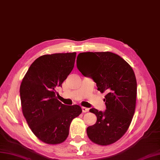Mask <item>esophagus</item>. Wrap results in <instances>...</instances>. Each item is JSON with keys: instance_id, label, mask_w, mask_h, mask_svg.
Wrapping results in <instances>:
<instances>
[{"instance_id": "1", "label": "esophagus", "mask_w": 160, "mask_h": 160, "mask_svg": "<svg viewBox=\"0 0 160 160\" xmlns=\"http://www.w3.org/2000/svg\"><path fill=\"white\" fill-rule=\"evenodd\" d=\"M82 112H88V111H89V108L82 107Z\"/></svg>"}]
</instances>
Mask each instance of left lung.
<instances>
[{
    "instance_id": "8db88e82",
    "label": "left lung",
    "mask_w": 160,
    "mask_h": 160,
    "mask_svg": "<svg viewBox=\"0 0 160 160\" xmlns=\"http://www.w3.org/2000/svg\"><path fill=\"white\" fill-rule=\"evenodd\" d=\"M78 56L86 58L84 62L76 61L82 74L91 78L100 92L107 93L104 99L105 111H99L93 108L90 110L97 117V121L88 127L86 133L95 143L112 144L126 133L135 113V73L128 63L112 52H84Z\"/></svg>"
}]
</instances>
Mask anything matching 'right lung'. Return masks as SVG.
<instances>
[{
    "label": "right lung",
    "mask_w": 160,
    "mask_h": 160,
    "mask_svg": "<svg viewBox=\"0 0 160 160\" xmlns=\"http://www.w3.org/2000/svg\"><path fill=\"white\" fill-rule=\"evenodd\" d=\"M76 52L40 56L27 72L20 86L22 114L37 138L48 144H58L69 135L72 121L80 115L79 105H65L57 99L56 89L74 66Z\"/></svg>",
    "instance_id": "obj_1"
}]
</instances>
